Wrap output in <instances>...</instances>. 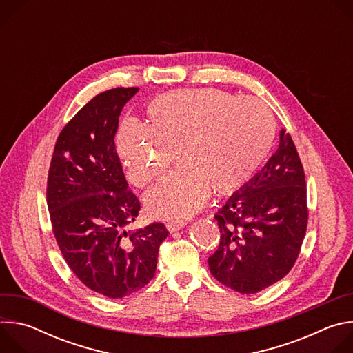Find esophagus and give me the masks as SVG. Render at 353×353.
Listing matches in <instances>:
<instances>
[{
    "mask_svg": "<svg viewBox=\"0 0 353 353\" xmlns=\"http://www.w3.org/2000/svg\"><path fill=\"white\" fill-rule=\"evenodd\" d=\"M184 226H185V222H184V221H174V222H169V223L166 225V228H168V230H169L170 233H174V232L180 230V229L184 228Z\"/></svg>",
    "mask_w": 353,
    "mask_h": 353,
    "instance_id": "1",
    "label": "esophagus"
}]
</instances>
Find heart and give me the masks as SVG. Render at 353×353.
Instances as JSON below:
<instances>
[{
  "instance_id": "obj_1",
  "label": "heart",
  "mask_w": 353,
  "mask_h": 353,
  "mask_svg": "<svg viewBox=\"0 0 353 353\" xmlns=\"http://www.w3.org/2000/svg\"><path fill=\"white\" fill-rule=\"evenodd\" d=\"M276 135L271 109L254 97L216 88L176 89L145 106V124L120 125L117 154L128 180L145 187L179 158L184 163L145 196L148 212L183 221L218 195L237 191L268 158Z\"/></svg>"
}]
</instances>
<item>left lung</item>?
<instances>
[{
    "label": "left lung",
    "instance_id": "8db88e82",
    "mask_svg": "<svg viewBox=\"0 0 353 353\" xmlns=\"http://www.w3.org/2000/svg\"><path fill=\"white\" fill-rule=\"evenodd\" d=\"M221 241L208 259L211 274L244 294L282 279L294 265L307 221L305 170L289 132L276 152L215 215Z\"/></svg>",
    "mask_w": 353,
    "mask_h": 353
}]
</instances>
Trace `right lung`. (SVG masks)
Listing matches in <instances>:
<instances>
[{
	"label": "right lung",
	"mask_w": 353,
	"mask_h": 353,
	"mask_svg": "<svg viewBox=\"0 0 353 353\" xmlns=\"http://www.w3.org/2000/svg\"><path fill=\"white\" fill-rule=\"evenodd\" d=\"M138 88L99 93L61 130L47 176V207L61 254L89 289L120 299L154 278L169 232L125 230L141 210L116 150L119 116Z\"/></svg>",
	"instance_id": "add662e5"
}]
</instances>
